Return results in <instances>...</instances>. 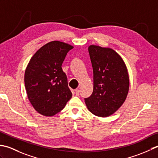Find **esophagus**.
<instances>
[{"label":"esophagus","mask_w":158,"mask_h":158,"mask_svg":"<svg viewBox=\"0 0 158 158\" xmlns=\"http://www.w3.org/2000/svg\"><path fill=\"white\" fill-rule=\"evenodd\" d=\"M75 93H76V95H79L80 94V90L78 89H77L75 90Z\"/></svg>","instance_id":"34e87169"}]
</instances>
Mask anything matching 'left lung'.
I'll return each mask as SVG.
<instances>
[{"label":"left lung","mask_w":158,"mask_h":158,"mask_svg":"<svg viewBox=\"0 0 158 158\" xmlns=\"http://www.w3.org/2000/svg\"><path fill=\"white\" fill-rule=\"evenodd\" d=\"M88 50L93 70V91L85 102L91 113L107 117L118 110L127 98V69L121 56L110 48L90 45Z\"/></svg>","instance_id":"obj_1"}]
</instances>
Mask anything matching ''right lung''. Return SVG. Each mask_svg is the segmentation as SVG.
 <instances>
[{
	"mask_svg": "<svg viewBox=\"0 0 158 158\" xmlns=\"http://www.w3.org/2000/svg\"><path fill=\"white\" fill-rule=\"evenodd\" d=\"M72 45L52 41L41 47L31 57L24 73L28 100L38 113L52 117L72 98L67 78L62 69Z\"/></svg>",
	"mask_w": 158,
	"mask_h": 158,
	"instance_id": "1",
	"label": "right lung"
}]
</instances>
